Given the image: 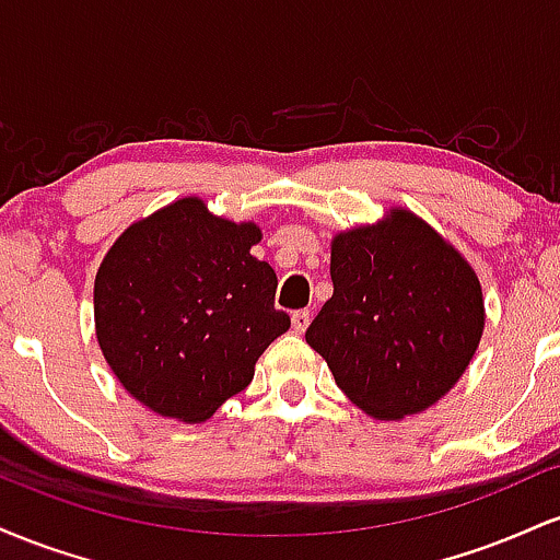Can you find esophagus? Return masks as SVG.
<instances>
[{"mask_svg": "<svg viewBox=\"0 0 560 560\" xmlns=\"http://www.w3.org/2000/svg\"><path fill=\"white\" fill-rule=\"evenodd\" d=\"M311 318H313L311 311H294L292 313V329L298 331V334H302V331L307 329V324H311Z\"/></svg>", "mask_w": 560, "mask_h": 560, "instance_id": "34e87169", "label": "esophagus"}]
</instances>
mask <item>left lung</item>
Listing matches in <instances>:
<instances>
[{"mask_svg": "<svg viewBox=\"0 0 560 560\" xmlns=\"http://www.w3.org/2000/svg\"><path fill=\"white\" fill-rule=\"evenodd\" d=\"M334 294L305 339L337 387L378 421L413 416L464 376L485 300L464 255L410 210L331 242Z\"/></svg>", "mask_w": 560, "mask_h": 560, "instance_id": "obj_1", "label": "left lung"}]
</instances>
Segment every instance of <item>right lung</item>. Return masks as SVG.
Instances as JSON below:
<instances>
[{
    "label": "right lung",
    "instance_id": "add662e5",
    "mask_svg": "<svg viewBox=\"0 0 560 560\" xmlns=\"http://www.w3.org/2000/svg\"><path fill=\"white\" fill-rule=\"evenodd\" d=\"M260 236L255 223L184 197L115 240L94 279V324L128 395L199 423L253 382L258 358L289 329L273 307V268L249 255Z\"/></svg>",
    "mask_w": 560,
    "mask_h": 560
}]
</instances>
